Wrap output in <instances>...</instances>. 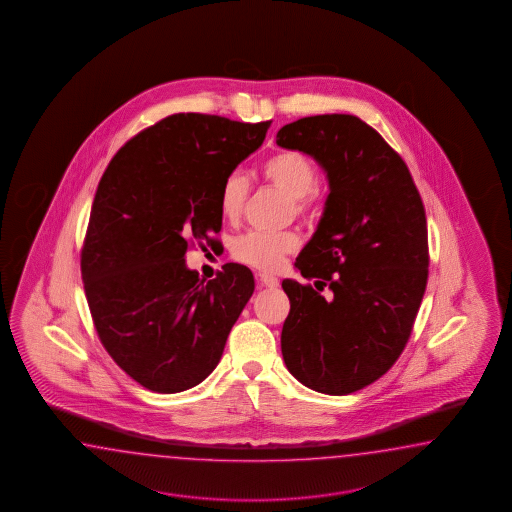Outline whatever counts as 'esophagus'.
I'll return each instance as SVG.
<instances>
[{
  "label": "esophagus",
  "mask_w": 512,
  "mask_h": 512,
  "mask_svg": "<svg viewBox=\"0 0 512 512\" xmlns=\"http://www.w3.org/2000/svg\"><path fill=\"white\" fill-rule=\"evenodd\" d=\"M259 284L266 288H277L279 281H277V277H273L272 273H259Z\"/></svg>",
  "instance_id": "34e87169"
}]
</instances>
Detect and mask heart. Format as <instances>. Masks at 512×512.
Wrapping results in <instances>:
<instances>
[{"label": "heart", "instance_id": "b5f03b06", "mask_svg": "<svg viewBox=\"0 0 512 512\" xmlns=\"http://www.w3.org/2000/svg\"><path fill=\"white\" fill-rule=\"evenodd\" d=\"M262 178L288 198H292L297 215L307 213L316 202V193L312 191L318 171L312 159L297 150H279L261 165ZM248 194V180L240 172H231L222 182L218 194V211L228 222H235L242 213V207ZM299 239L292 231L264 233L251 231L248 235L235 240L233 257L242 264H248L259 270H275L281 266L288 253L297 250Z\"/></svg>", "mask_w": 512, "mask_h": 512}]
</instances>
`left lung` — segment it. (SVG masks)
<instances>
[{"mask_svg":"<svg viewBox=\"0 0 512 512\" xmlns=\"http://www.w3.org/2000/svg\"><path fill=\"white\" fill-rule=\"evenodd\" d=\"M277 145L316 159L330 189L296 268L331 294L284 279V364L314 391L349 395L386 375L411 336L430 264L421 194L404 159L354 115L303 117Z\"/></svg>","mask_w":512,"mask_h":512,"instance_id":"obj_1","label":"left lung"}]
</instances>
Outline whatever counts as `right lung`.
Listing matches in <instances>:
<instances>
[{"label":"right lung","mask_w":512,"mask_h":512,"mask_svg":"<svg viewBox=\"0 0 512 512\" xmlns=\"http://www.w3.org/2000/svg\"><path fill=\"white\" fill-rule=\"evenodd\" d=\"M272 121L174 114L119 148L97 187L80 255L84 292L104 349L156 393H180L213 373L250 301V268L228 262L215 279L185 253L222 229L218 194L261 147Z\"/></svg>","instance_id":"obj_1"}]
</instances>
